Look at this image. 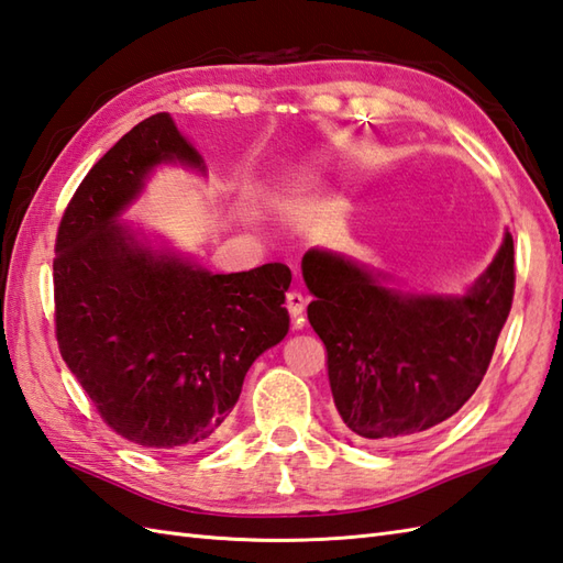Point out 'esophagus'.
I'll list each match as a JSON object with an SVG mask.
<instances>
[{
	"label": "esophagus",
	"instance_id": "1",
	"mask_svg": "<svg viewBox=\"0 0 563 563\" xmlns=\"http://www.w3.org/2000/svg\"><path fill=\"white\" fill-rule=\"evenodd\" d=\"M305 302H307V299L302 297V292H297V290H290L285 295V307H287V311H290V317L295 319V329H302Z\"/></svg>",
	"mask_w": 563,
	"mask_h": 563
}]
</instances>
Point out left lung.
<instances>
[{
	"instance_id": "obj_1",
	"label": "left lung",
	"mask_w": 563,
	"mask_h": 563,
	"mask_svg": "<svg viewBox=\"0 0 563 563\" xmlns=\"http://www.w3.org/2000/svg\"><path fill=\"white\" fill-rule=\"evenodd\" d=\"M302 276L338 415L367 441H412L446 422L485 378L514 305V238L463 297H410L367 268L311 250Z\"/></svg>"
}]
</instances>
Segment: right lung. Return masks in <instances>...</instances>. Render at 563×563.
<instances>
[{"instance_id":"add662e5","label":"right lung","mask_w":563,"mask_h":563,"mask_svg":"<svg viewBox=\"0 0 563 563\" xmlns=\"http://www.w3.org/2000/svg\"><path fill=\"white\" fill-rule=\"evenodd\" d=\"M163 161L201 167L169 114L139 122L90 167L55 242V335L102 422L153 451L216 439L261 352L287 329L292 273H208L155 256L114 218Z\"/></svg>"}]
</instances>
